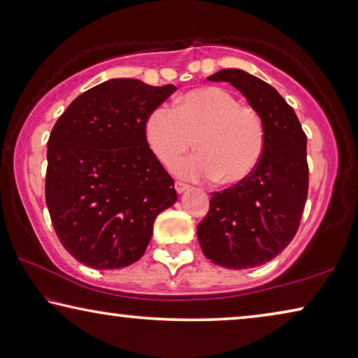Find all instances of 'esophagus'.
Returning a JSON list of instances; mask_svg holds the SVG:
<instances>
[{
	"instance_id": "1",
	"label": "esophagus",
	"mask_w": 358,
	"mask_h": 358,
	"mask_svg": "<svg viewBox=\"0 0 358 358\" xmlns=\"http://www.w3.org/2000/svg\"><path fill=\"white\" fill-rule=\"evenodd\" d=\"M175 189H177L178 194H183L185 191L189 189V186L186 185V183H183V181H175Z\"/></svg>"
}]
</instances>
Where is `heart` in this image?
Returning <instances> with one entry per match:
<instances>
[{
    "instance_id": "b5f03b06",
    "label": "heart",
    "mask_w": 358,
    "mask_h": 358,
    "mask_svg": "<svg viewBox=\"0 0 358 358\" xmlns=\"http://www.w3.org/2000/svg\"><path fill=\"white\" fill-rule=\"evenodd\" d=\"M198 152L172 164L173 173L191 180L241 183L260 162L265 151V127L260 115L243 106L231 92L202 87L161 104L145 120V140L159 162L169 165L192 145Z\"/></svg>"
}]
</instances>
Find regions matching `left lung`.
I'll return each instance as SVG.
<instances>
[{"label": "left lung", "instance_id": "obj_1", "mask_svg": "<svg viewBox=\"0 0 358 358\" xmlns=\"http://www.w3.org/2000/svg\"><path fill=\"white\" fill-rule=\"evenodd\" d=\"M207 80L230 82L248 99L264 122L265 151L249 178L212 193L197 239L215 265L254 268L296 236L308 191L307 136L294 109L264 80L241 69H223Z\"/></svg>", "mask_w": 358, "mask_h": 358}]
</instances>
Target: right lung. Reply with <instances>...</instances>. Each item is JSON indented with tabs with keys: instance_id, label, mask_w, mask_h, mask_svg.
<instances>
[{
	"instance_id": "right-lung-1",
	"label": "right lung",
	"mask_w": 358,
	"mask_h": 358,
	"mask_svg": "<svg viewBox=\"0 0 358 358\" xmlns=\"http://www.w3.org/2000/svg\"><path fill=\"white\" fill-rule=\"evenodd\" d=\"M173 92L110 78L73 99L52 127L46 206L62 246L83 265L135 264L156 217L177 202L172 177L145 140L148 114Z\"/></svg>"
}]
</instances>
